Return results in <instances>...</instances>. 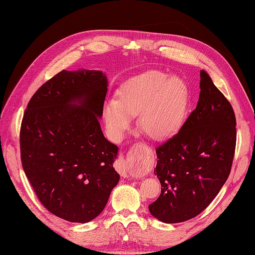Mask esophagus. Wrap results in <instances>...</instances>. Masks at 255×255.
<instances>
[{
  "label": "esophagus",
  "mask_w": 255,
  "mask_h": 255,
  "mask_svg": "<svg viewBox=\"0 0 255 255\" xmlns=\"http://www.w3.org/2000/svg\"><path fill=\"white\" fill-rule=\"evenodd\" d=\"M122 175L123 176H127V172H122Z\"/></svg>",
  "instance_id": "esophagus-1"
}]
</instances>
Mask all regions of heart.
I'll return each instance as SVG.
<instances>
[{
	"label": "heart",
	"mask_w": 255,
	"mask_h": 255,
	"mask_svg": "<svg viewBox=\"0 0 255 255\" xmlns=\"http://www.w3.org/2000/svg\"><path fill=\"white\" fill-rule=\"evenodd\" d=\"M117 100L103 109L107 132L121 140L139 115V125L154 139L172 136L183 125L188 106V88L180 76L148 70L123 83Z\"/></svg>",
	"instance_id": "b5f03b06"
}]
</instances>
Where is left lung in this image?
Instances as JSON below:
<instances>
[{"label":"left lung","mask_w":255,"mask_h":255,"mask_svg":"<svg viewBox=\"0 0 255 255\" xmlns=\"http://www.w3.org/2000/svg\"><path fill=\"white\" fill-rule=\"evenodd\" d=\"M200 96L179 133L156 148L154 173L161 185L149 205L153 217L177 223L196 217L228 180L236 144V119L211 76L200 72Z\"/></svg>","instance_id":"left-lung-1"}]
</instances>
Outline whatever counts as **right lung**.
Wrapping results in <instances>:
<instances>
[{
	"mask_svg": "<svg viewBox=\"0 0 255 255\" xmlns=\"http://www.w3.org/2000/svg\"><path fill=\"white\" fill-rule=\"evenodd\" d=\"M109 81L99 70H63L30 99L20 130L21 161L49 212L86 223L102 213L120 175L118 146L99 119Z\"/></svg>",
	"mask_w": 255,
	"mask_h": 255,
	"instance_id": "obj_1",
	"label": "right lung"
}]
</instances>
